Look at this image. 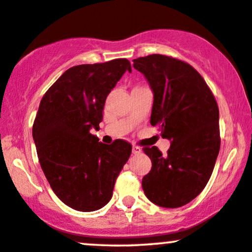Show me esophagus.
<instances>
[{
  "label": "esophagus",
  "instance_id": "esophagus-1",
  "mask_svg": "<svg viewBox=\"0 0 252 252\" xmlns=\"http://www.w3.org/2000/svg\"><path fill=\"white\" fill-rule=\"evenodd\" d=\"M141 152H142V149H141L140 147H137V146H134V147H132V154H134V155H136V154H140Z\"/></svg>",
  "mask_w": 252,
  "mask_h": 252
}]
</instances>
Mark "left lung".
I'll list each match as a JSON object with an SVG mask.
<instances>
[{"instance_id": "1", "label": "left lung", "mask_w": 252, "mask_h": 252, "mask_svg": "<svg viewBox=\"0 0 252 252\" xmlns=\"http://www.w3.org/2000/svg\"><path fill=\"white\" fill-rule=\"evenodd\" d=\"M132 62L154 94L150 124L170 141L167 155L156 147L143 149L152 160L142 179L144 194L158 206L181 207L200 194L215 168L220 149L218 105L187 63L161 54Z\"/></svg>"}]
</instances>
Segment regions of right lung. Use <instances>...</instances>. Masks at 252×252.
<instances>
[{"label": "right lung", "mask_w": 252, "mask_h": 252, "mask_svg": "<svg viewBox=\"0 0 252 252\" xmlns=\"http://www.w3.org/2000/svg\"><path fill=\"white\" fill-rule=\"evenodd\" d=\"M126 71L131 72L126 59L73 66L40 102L33 124L40 166L58 198L80 212L108 204L131 154L126 141L109 146L90 132L99 128L106 97Z\"/></svg>", "instance_id": "obj_1"}]
</instances>
